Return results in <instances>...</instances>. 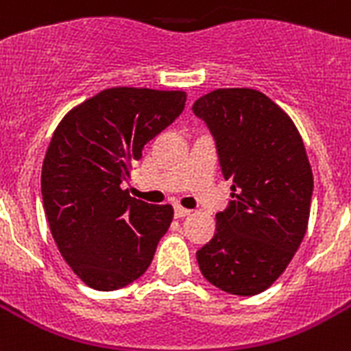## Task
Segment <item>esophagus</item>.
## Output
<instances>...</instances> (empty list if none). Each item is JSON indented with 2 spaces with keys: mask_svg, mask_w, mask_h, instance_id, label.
<instances>
[{
  "mask_svg": "<svg viewBox=\"0 0 351 351\" xmlns=\"http://www.w3.org/2000/svg\"><path fill=\"white\" fill-rule=\"evenodd\" d=\"M191 210L182 207V205H175V216L176 218H184V216H189Z\"/></svg>",
  "mask_w": 351,
  "mask_h": 351,
  "instance_id": "34e87169",
  "label": "esophagus"
}]
</instances>
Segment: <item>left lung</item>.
<instances>
[{"label": "left lung", "instance_id": "left-lung-1", "mask_svg": "<svg viewBox=\"0 0 351 351\" xmlns=\"http://www.w3.org/2000/svg\"><path fill=\"white\" fill-rule=\"evenodd\" d=\"M207 124L229 207L198 252L204 278L223 292L254 295L289 267L308 227L314 176L303 138L287 113L252 88H220L193 104Z\"/></svg>", "mask_w": 351, "mask_h": 351}]
</instances>
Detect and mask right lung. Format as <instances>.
Masks as SVG:
<instances>
[{
  "label": "right lung",
  "mask_w": 351,
  "mask_h": 351,
  "mask_svg": "<svg viewBox=\"0 0 351 351\" xmlns=\"http://www.w3.org/2000/svg\"><path fill=\"white\" fill-rule=\"evenodd\" d=\"M185 99L180 90L108 88L72 108L53 131L43 207L57 249L90 289L110 292L141 278L169 229L173 207L131 198L122 182Z\"/></svg>",
  "instance_id": "right-lung-1"
}]
</instances>
